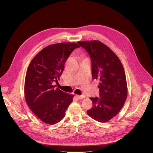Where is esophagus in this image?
<instances>
[{"instance_id": "obj_1", "label": "esophagus", "mask_w": 153, "mask_h": 153, "mask_svg": "<svg viewBox=\"0 0 153 153\" xmlns=\"http://www.w3.org/2000/svg\"><path fill=\"white\" fill-rule=\"evenodd\" d=\"M76 97L78 99H82L85 98V95H76Z\"/></svg>"}]
</instances>
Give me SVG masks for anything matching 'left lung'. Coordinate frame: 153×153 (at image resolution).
<instances>
[{
	"instance_id": "8db88e82",
	"label": "left lung",
	"mask_w": 153,
	"mask_h": 153,
	"mask_svg": "<svg viewBox=\"0 0 153 153\" xmlns=\"http://www.w3.org/2000/svg\"><path fill=\"white\" fill-rule=\"evenodd\" d=\"M92 63L93 79L100 81V98H91L93 105L87 111L92 118L105 123L123 108L127 97V85L123 66L115 53L99 41H79Z\"/></svg>"
}]
</instances>
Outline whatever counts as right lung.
<instances>
[{
  "label": "right lung",
  "mask_w": 153,
  "mask_h": 153,
  "mask_svg": "<svg viewBox=\"0 0 153 153\" xmlns=\"http://www.w3.org/2000/svg\"><path fill=\"white\" fill-rule=\"evenodd\" d=\"M80 46L76 43L50 45L33 58L25 81V98L32 112L42 122L53 125L61 121L74 95L55 89L66 59Z\"/></svg>",
  "instance_id": "obj_1"
}]
</instances>
